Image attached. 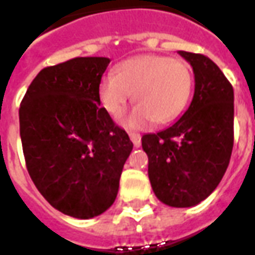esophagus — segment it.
Returning <instances> with one entry per match:
<instances>
[{
	"label": "esophagus",
	"instance_id": "34e87169",
	"mask_svg": "<svg viewBox=\"0 0 255 255\" xmlns=\"http://www.w3.org/2000/svg\"><path fill=\"white\" fill-rule=\"evenodd\" d=\"M129 139L132 140V143L135 147H139L140 143H142V140H140V135L136 132H129Z\"/></svg>",
	"mask_w": 255,
	"mask_h": 255
}]
</instances>
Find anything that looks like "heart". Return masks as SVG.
<instances>
[{
  "label": "heart",
  "instance_id": "1",
  "mask_svg": "<svg viewBox=\"0 0 255 255\" xmlns=\"http://www.w3.org/2000/svg\"><path fill=\"white\" fill-rule=\"evenodd\" d=\"M194 87L191 68L180 60L146 54L128 58L105 75L98 86L101 105L119 117L132 93L136 105L122 120L123 126L140 129L154 120L166 124L180 116Z\"/></svg>",
  "mask_w": 255,
  "mask_h": 255
}]
</instances>
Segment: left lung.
Wrapping results in <instances>:
<instances>
[{
    "label": "left lung",
    "mask_w": 255,
    "mask_h": 255,
    "mask_svg": "<svg viewBox=\"0 0 255 255\" xmlns=\"http://www.w3.org/2000/svg\"><path fill=\"white\" fill-rule=\"evenodd\" d=\"M179 54L191 64L195 91L171 127L142 136L155 197L172 208H191L219 186L234 147V89L203 54Z\"/></svg>",
    "instance_id": "1"
}]
</instances>
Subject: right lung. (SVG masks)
Returning <instances> with one entry per match:
<instances>
[{
  "label": "right lung",
  "mask_w": 255,
  "mask_h": 255,
  "mask_svg": "<svg viewBox=\"0 0 255 255\" xmlns=\"http://www.w3.org/2000/svg\"><path fill=\"white\" fill-rule=\"evenodd\" d=\"M109 63L76 57L43 68L20 104L27 171L53 208L76 219H93L113 205L133 147L100 106L98 86Z\"/></svg>",
  "instance_id": "1"
}]
</instances>
